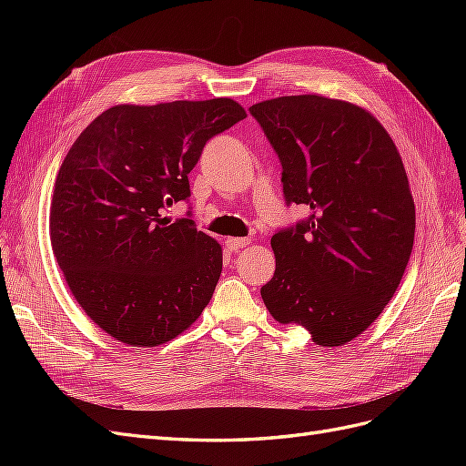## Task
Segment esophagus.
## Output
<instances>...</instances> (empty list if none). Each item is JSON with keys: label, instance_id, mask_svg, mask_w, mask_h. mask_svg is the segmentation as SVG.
<instances>
[{"label": "esophagus", "instance_id": "esophagus-1", "mask_svg": "<svg viewBox=\"0 0 466 466\" xmlns=\"http://www.w3.org/2000/svg\"><path fill=\"white\" fill-rule=\"evenodd\" d=\"M225 245H228L229 250H241L247 245H250V238L248 237H229L228 241H225Z\"/></svg>", "mask_w": 466, "mask_h": 466}]
</instances>
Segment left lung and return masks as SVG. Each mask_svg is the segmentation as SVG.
<instances>
[{"label":"left lung","instance_id":"1","mask_svg":"<svg viewBox=\"0 0 466 466\" xmlns=\"http://www.w3.org/2000/svg\"><path fill=\"white\" fill-rule=\"evenodd\" d=\"M248 110L279 157L286 204L311 209L272 237L264 305L315 344L342 346L383 313L410 258L416 208L400 153L371 112L338 98L291 95Z\"/></svg>","mask_w":466,"mask_h":466}]
</instances>
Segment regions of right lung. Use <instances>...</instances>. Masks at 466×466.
<instances>
[{"label":"right lung","instance_id":"right-lung-1","mask_svg":"<svg viewBox=\"0 0 466 466\" xmlns=\"http://www.w3.org/2000/svg\"><path fill=\"white\" fill-rule=\"evenodd\" d=\"M243 118L233 98L116 105L69 147L50 206L52 250L79 307L116 340L165 344L209 303L219 243L163 211L188 200L208 139Z\"/></svg>","mask_w":466,"mask_h":466}]
</instances>
